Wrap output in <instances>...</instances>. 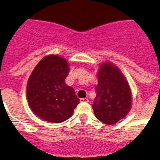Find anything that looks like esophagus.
I'll return each instance as SVG.
<instances>
[{
	"mask_svg": "<svg viewBox=\"0 0 160 160\" xmlns=\"http://www.w3.org/2000/svg\"><path fill=\"white\" fill-rule=\"evenodd\" d=\"M80 102H88L89 99L87 98H80Z\"/></svg>",
	"mask_w": 160,
	"mask_h": 160,
	"instance_id": "1",
	"label": "esophagus"
}]
</instances>
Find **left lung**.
I'll use <instances>...</instances> for the list:
<instances>
[{"instance_id": "1", "label": "left lung", "mask_w": 160, "mask_h": 160, "mask_svg": "<svg viewBox=\"0 0 160 160\" xmlns=\"http://www.w3.org/2000/svg\"><path fill=\"white\" fill-rule=\"evenodd\" d=\"M96 97L92 108L94 115L108 125L116 123L128 114L131 106L129 84L118 67L110 62L100 66L98 72Z\"/></svg>"}]
</instances>
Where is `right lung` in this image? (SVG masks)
<instances>
[{
    "label": "right lung",
    "mask_w": 160,
    "mask_h": 160,
    "mask_svg": "<svg viewBox=\"0 0 160 160\" xmlns=\"http://www.w3.org/2000/svg\"><path fill=\"white\" fill-rule=\"evenodd\" d=\"M67 61L58 55L43 58L35 66L27 83V99L36 115L59 123L70 118L79 103L73 87L65 83Z\"/></svg>",
    "instance_id": "1"
}]
</instances>
